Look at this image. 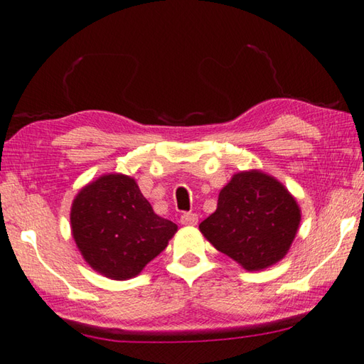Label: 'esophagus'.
<instances>
[{"label":"esophagus","mask_w":364,"mask_h":364,"mask_svg":"<svg viewBox=\"0 0 364 364\" xmlns=\"http://www.w3.org/2000/svg\"><path fill=\"white\" fill-rule=\"evenodd\" d=\"M197 220H199V217H197V213H193V212H186L181 215V225L194 226L197 225Z\"/></svg>","instance_id":"obj_1"}]
</instances>
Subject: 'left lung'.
Masks as SVG:
<instances>
[{
	"label": "left lung",
	"instance_id": "1",
	"mask_svg": "<svg viewBox=\"0 0 364 364\" xmlns=\"http://www.w3.org/2000/svg\"><path fill=\"white\" fill-rule=\"evenodd\" d=\"M300 217L297 200L276 178L260 170L239 171L220 191L217 210L199 230L221 254L258 271L284 258Z\"/></svg>",
	"mask_w": 364,
	"mask_h": 364
}]
</instances>
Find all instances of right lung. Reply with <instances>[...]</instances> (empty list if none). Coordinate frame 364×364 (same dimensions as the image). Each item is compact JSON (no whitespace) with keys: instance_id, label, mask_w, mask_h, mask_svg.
Masks as SVG:
<instances>
[{"instance_id":"right-lung-1","label":"right lung","mask_w":364,"mask_h":364,"mask_svg":"<svg viewBox=\"0 0 364 364\" xmlns=\"http://www.w3.org/2000/svg\"><path fill=\"white\" fill-rule=\"evenodd\" d=\"M72 236L91 268L110 279L138 276L178 226L154 213L136 181L109 173L86 184L70 210Z\"/></svg>"}]
</instances>
